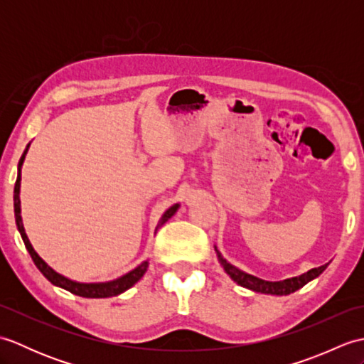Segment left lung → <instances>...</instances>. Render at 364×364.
I'll list each match as a JSON object with an SVG mask.
<instances>
[{"label":"left lung","instance_id":"8db88e82","mask_svg":"<svg viewBox=\"0 0 364 364\" xmlns=\"http://www.w3.org/2000/svg\"><path fill=\"white\" fill-rule=\"evenodd\" d=\"M215 252H218L219 261H220V264L223 266V269H225V272L231 278H233V280L237 284H241V286H244V288H249V289L257 291V292L274 294V296H288V294L300 289L301 286H305L308 282H311L313 278H316L319 274H322L323 270H326V267L328 266V264H323L321 267H314L311 270H308L306 274L300 275V277H294V278H288V280H284V282L272 283V282H264L258 277H253L250 274L242 272V270H239L235 266H231L230 262H227V259H223V257L219 253V250H215Z\"/></svg>","mask_w":364,"mask_h":364}]
</instances>
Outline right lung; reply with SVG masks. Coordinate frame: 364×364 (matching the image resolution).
<instances>
[{
	"label": "right lung",
	"instance_id": "right-lung-1",
	"mask_svg": "<svg viewBox=\"0 0 364 364\" xmlns=\"http://www.w3.org/2000/svg\"><path fill=\"white\" fill-rule=\"evenodd\" d=\"M28 149H29V144L26 146L25 153L21 154L20 162H18V176H17V181H15V188H14V213H15V223H17V228L20 231L23 242H25L26 250L29 252L31 258H33L37 269L41 270L46 280L51 282L54 286H59V288L67 289L68 292H72V294H75V296H80V297L105 299V297L117 296V294H122L123 291L129 289L131 286L141 280L142 275L145 274L146 267H149V261H144L141 266L136 267L134 270H131L129 274L123 275V277L117 278V280L109 282V283H76V282L68 280V278H65L63 275H59L58 272H54V270L48 264H46V262L36 253V250L33 249V245H31L29 239H28V236L25 233V228H23L21 215H20V197H18V194H20V180H21V178H20V168H21L23 161H25V154H26ZM176 210H178V205H173L172 208H168V210L164 213V215H162V219L158 223L156 230L162 225V223L167 222V219L172 218Z\"/></svg>",
	"mask_w": 364,
	"mask_h": 364
}]
</instances>
